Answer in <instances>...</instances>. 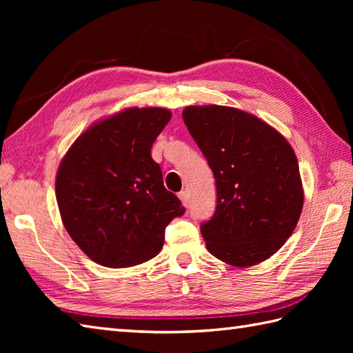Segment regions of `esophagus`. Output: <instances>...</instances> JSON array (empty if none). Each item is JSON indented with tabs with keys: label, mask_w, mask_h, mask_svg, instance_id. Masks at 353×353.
<instances>
[{
	"label": "esophagus",
	"mask_w": 353,
	"mask_h": 353,
	"mask_svg": "<svg viewBox=\"0 0 353 353\" xmlns=\"http://www.w3.org/2000/svg\"><path fill=\"white\" fill-rule=\"evenodd\" d=\"M179 199L182 200V203L185 205V206H188V203H190V199H188V191H181L179 192Z\"/></svg>",
	"instance_id": "obj_1"
}]
</instances>
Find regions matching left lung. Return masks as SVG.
Listing matches in <instances>:
<instances>
[{
    "instance_id": "left-lung-1",
    "label": "left lung",
    "mask_w": 353,
    "mask_h": 353,
    "mask_svg": "<svg viewBox=\"0 0 353 353\" xmlns=\"http://www.w3.org/2000/svg\"><path fill=\"white\" fill-rule=\"evenodd\" d=\"M183 121L215 177V212L200 226L208 250L239 268L268 259L302 214L294 150L272 125L241 109L188 106Z\"/></svg>"
}]
</instances>
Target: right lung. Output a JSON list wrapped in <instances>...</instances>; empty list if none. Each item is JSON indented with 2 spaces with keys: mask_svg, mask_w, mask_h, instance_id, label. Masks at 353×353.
<instances>
[{
  "mask_svg": "<svg viewBox=\"0 0 353 353\" xmlns=\"http://www.w3.org/2000/svg\"><path fill=\"white\" fill-rule=\"evenodd\" d=\"M170 119L163 108L124 109L86 129L59 165L63 226L97 264L121 268L154 258L165 228L183 215L152 159L153 142Z\"/></svg>",
  "mask_w": 353,
  "mask_h": 353,
  "instance_id": "obj_1",
  "label": "right lung"
}]
</instances>
